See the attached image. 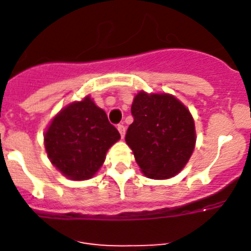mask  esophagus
I'll use <instances>...</instances> for the list:
<instances>
[{"label":"esophagus","instance_id":"obj_1","mask_svg":"<svg viewBox=\"0 0 251 251\" xmlns=\"http://www.w3.org/2000/svg\"><path fill=\"white\" fill-rule=\"evenodd\" d=\"M118 130H119V132H120L121 138H124V136H125V132H126L125 126H124L123 124H120V125H118Z\"/></svg>","mask_w":251,"mask_h":251}]
</instances>
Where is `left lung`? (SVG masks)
<instances>
[{
    "label": "left lung",
    "instance_id": "left-lung-1",
    "mask_svg": "<svg viewBox=\"0 0 251 251\" xmlns=\"http://www.w3.org/2000/svg\"><path fill=\"white\" fill-rule=\"evenodd\" d=\"M133 123L125 141L149 178H170L183 169L196 146L189 110L171 95L140 92L131 107Z\"/></svg>",
    "mask_w": 251,
    "mask_h": 251
}]
</instances>
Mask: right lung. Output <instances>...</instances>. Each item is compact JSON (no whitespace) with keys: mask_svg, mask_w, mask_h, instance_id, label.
Here are the masks:
<instances>
[{"mask_svg":"<svg viewBox=\"0 0 251 251\" xmlns=\"http://www.w3.org/2000/svg\"><path fill=\"white\" fill-rule=\"evenodd\" d=\"M119 138L105 111L86 97L55 115L45 133V147L50 163L64 176L87 179L100 170Z\"/></svg>","mask_w":251,"mask_h":251,"instance_id":"1","label":"right lung"}]
</instances>
